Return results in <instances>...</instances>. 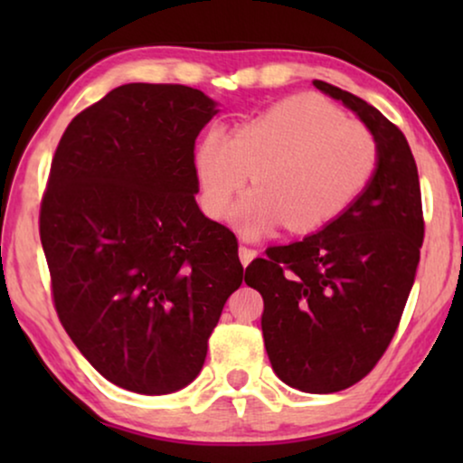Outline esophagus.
<instances>
[{"instance_id": "obj_1", "label": "esophagus", "mask_w": 463, "mask_h": 463, "mask_svg": "<svg viewBox=\"0 0 463 463\" xmlns=\"http://www.w3.org/2000/svg\"><path fill=\"white\" fill-rule=\"evenodd\" d=\"M257 257V250L255 249H249V246H240V261H242V265L246 268L252 259Z\"/></svg>"}]
</instances>
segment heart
I'll use <instances>...</instances> for the list:
<instances>
[{"label": "heart", "mask_w": 463, "mask_h": 463, "mask_svg": "<svg viewBox=\"0 0 463 463\" xmlns=\"http://www.w3.org/2000/svg\"><path fill=\"white\" fill-rule=\"evenodd\" d=\"M377 162L375 137L316 97L284 99L230 138L206 132L194 151L200 204L213 219L227 217L252 173L257 189L233 213L244 236L282 221L299 233L328 225L364 192Z\"/></svg>", "instance_id": "heart-1"}]
</instances>
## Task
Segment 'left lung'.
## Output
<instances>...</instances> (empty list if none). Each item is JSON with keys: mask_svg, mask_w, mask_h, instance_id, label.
I'll return each instance as SVG.
<instances>
[{"mask_svg": "<svg viewBox=\"0 0 463 463\" xmlns=\"http://www.w3.org/2000/svg\"><path fill=\"white\" fill-rule=\"evenodd\" d=\"M375 137L373 179L344 214L301 242L271 246L246 268L263 297L271 369L307 394H331L369 375L394 337L423 242L421 189L407 138L382 111L326 81Z\"/></svg>", "mask_w": 463, "mask_h": 463, "instance_id": "obj_1", "label": "left lung"}]
</instances>
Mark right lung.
Here are the masks:
<instances>
[{"mask_svg": "<svg viewBox=\"0 0 463 463\" xmlns=\"http://www.w3.org/2000/svg\"><path fill=\"white\" fill-rule=\"evenodd\" d=\"M217 111L195 88L124 84L71 119L50 166L40 238L56 314L137 394L198 377L242 284L236 236L195 202V138Z\"/></svg>", "mask_w": 463, "mask_h": 463, "instance_id": "obj_1", "label": "right lung"}]
</instances>
